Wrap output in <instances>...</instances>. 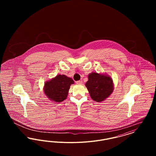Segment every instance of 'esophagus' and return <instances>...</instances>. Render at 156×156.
Wrapping results in <instances>:
<instances>
[{
	"mask_svg": "<svg viewBox=\"0 0 156 156\" xmlns=\"http://www.w3.org/2000/svg\"><path fill=\"white\" fill-rule=\"evenodd\" d=\"M76 83L78 85H81L82 83V81H78L76 82Z\"/></svg>",
	"mask_w": 156,
	"mask_h": 156,
	"instance_id": "esophagus-1",
	"label": "esophagus"
}]
</instances>
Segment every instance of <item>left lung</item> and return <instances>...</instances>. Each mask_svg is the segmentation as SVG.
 <instances>
[{"label":"left lung","instance_id":"8db88e82","mask_svg":"<svg viewBox=\"0 0 156 156\" xmlns=\"http://www.w3.org/2000/svg\"><path fill=\"white\" fill-rule=\"evenodd\" d=\"M85 86L91 98L98 102L104 101L111 95L114 85L111 77L108 75L92 73L88 75Z\"/></svg>","mask_w":156,"mask_h":156}]
</instances>
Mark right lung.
<instances>
[{"instance_id":"obj_1","label":"right lung","mask_w":156,"mask_h":156,"mask_svg":"<svg viewBox=\"0 0 156 156\" xmlns=\"http://www.w3.org/2000/svg\"><path fill=\"white\" fill-rule=\"evenodd\" d=\"M74 83V81L65 75H57L45 82V95L53 102H62L67 98L71 85Z\"/></svg>"}]
</instances>
